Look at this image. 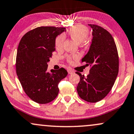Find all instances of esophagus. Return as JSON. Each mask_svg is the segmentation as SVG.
<instances>
[{
    "label": "esophagus",
    "mask_w": 134,
    "mask_h": 134,
    "mask_svg": "<svg viewBox=\"0 0 134 134\" xmlns=\"http://www.w3.org/2000/svg\"><path fill=\"white\" fill-rule=\"evenodd\" d=\"M67 71H68V73L69 74H72L74 73V70H72V69H69L68 70H67Z\"/></svg>",
    "instance_id": "34e87169"
}]
</instances>
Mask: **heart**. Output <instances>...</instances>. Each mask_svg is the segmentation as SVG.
Listing matches in <instances>:
<instances>
[{
  "mask_svg": "<svg viewBox=\"0 0 134 134\" xmlns=\"http://www.w3.org/2000/svg\"><path fill=\"white\" fill-rule=\"evenodd\" d=\"M88 33V29L87 27L83 26L82 25H76L72 27L68 30V34L77 43H80L83 42L87 38ZM64 41V35L61 34L58 35L56 37L55 41V46L57 49H60L62 47L63 43ZM76 57H71V56H67V59L68 61L70 62L72 58H75Z\"/></svg>",
  "mask_w": 134,
  "mask_h": 134,
  "instance_id": "1",
  "label": "heart"
}]
</instances>
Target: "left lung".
Returning <instances> with one entry per match:
<instances>
[{
  "label": "left lung",
  "mask_w": 134,
  "mask_h": 134,
  "mask_svg": "<svg viewBox=\"0 0 134 134\" xmlns=\"http://www.w3.org/2000/svg\"><path fill=\"white\" fill-rule=\"evenodd\" d=\"M88 25L92 29L93 37L82 62L91 68L87 77L76 72L80 78L77 91L81 99L94 103L104 99L112 89L118 75L119 55L110 34L99 25Z\"/></svg>",
  "instance_id": "1"
}]
</instances>
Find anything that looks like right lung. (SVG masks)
I'll list each match as a JSON object with an SVG mask.
<instances>
[{"label":"right lung","instance_id":"1","mask_svg":"<svg viewBox=\"0 0 134 134\" xmlns=\"http://www.w3.org/2000/svg\"><path fill=\"white\" fill-rule=\"evenodd\" d=\"M64 27H39L21 38L16 57V72L24 92L38 104H47L59 93L58 85L67 75L64 68L47 71V62L55 51L56 37Z\"/></svg>","mask_w":134,"mask_h":134}]
</instances>
